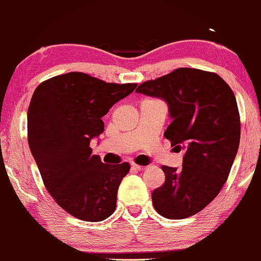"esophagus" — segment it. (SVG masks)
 <instances>
[{
	"label": "esophagus",
	"instance_id": "1",
	"mask_svg": "<svg viewBox=\"0 0 261 261\" xmlns=\"http://www.w3.org/2000/svg\"><path fill=\"white\" fill-rule=\"evenodd\" d=\"M132 168L137 170H144L146 169V166H139V165H136V163H132Z\"/></svg>",
	"mask_w": 261,
	"mask_h": 261
}]
</instances>
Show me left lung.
I'll use <instances>...</instances> for the list:
<instances>
[{
	"label": "left lung",
	"instance_id": "obj_1",
	"mask_svg": "<svg viewBox=\"0 0 261 261\" xmlns=\"http://www.w3.org/2000/svg\"><path fill=\"white\" fill-rule=\"evenodd\" d=\"M137 93L162 99L172 123L165 132L182 167L162 166L165 184L152 192L153 207L167 219L191 217L211 203L227 180L240 146L241 123L232 89L217 73L181 67Z\"/></svg>",
	"mask_w": 261,
	"mask_h": 261
}]
</instances>
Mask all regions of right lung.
Returning a JSON list of instances; mask_svg holds the SVG:
<instances>
[{
	"label": "right lung",
	"mask_w": 261,
	"mask_h": 261,
	"mask_svg": "<svg viewBox=\"0 0 261 261\" xmlns=\"http://www.w3.org/2000/svg\"><path fill=\"white\" fill-rule=\"evenodd\" d=\"M136 83H106L82 72L52 77L35 89L28 141L44 186L67 213L101 221L114 213L129 165H105L89 143L104 132L101 118Z\"/></svg>",
	"instance_id": "obj_1"
}]
</instances>
